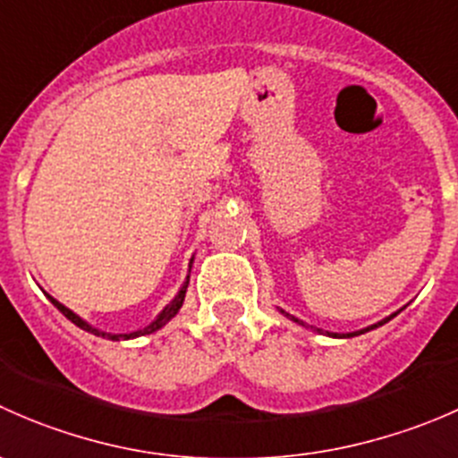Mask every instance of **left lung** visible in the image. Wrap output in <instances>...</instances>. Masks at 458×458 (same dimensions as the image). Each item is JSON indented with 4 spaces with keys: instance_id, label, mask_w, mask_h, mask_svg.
<instances>
[{
    "instance_id": "8db88e82",
    "label": "left lung",
    "mask_w": 458,
    "mask_h": 458,
    "mask_svg": "<svg viewBox=\"0 0 458 458\" xmlns=\"http://www.w3.org/2000/svg\"><path fill=\"white\" fill-rule=\"evenodd\" d=\"M281 312H284V310H281ZM284 315H285V317H290V318H293V321H297V323H299V326H306V323H303V321H301V318H297V317L288 315V312H284ZM392 317H396V312H394V315H392ZM392 317H387V318H383V321L374 323V326H370V327H366V330H359V332H350V335H344V336H357V335H363V332H368V330H374V327H378V326H383V323H387V321H390V318H392ZM317 332H321V330H317ZM330 336H341V335H330Z\"/></svg>"
}]
</instances>
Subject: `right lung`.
Wrapping results in <instances>:
<instances>
[{"label":"right lung","instance_id":"right-lung-1","mask_svg":"<svg viewBox=\"0 0 458 458\" xmlns=\"http://www.w3.org/2000/svg\"><path fill=\"white\" fill-rule=\"evenodd\" d=\"M192 263V261H191ZM188 279H191V276H188ZM188 279L183 281V285L182 288H179V293H177V297L173 299V301H170V306H165L164 310H161V315L155 318V321L150 323V326L148 327H143V330H140V332H131V335H110V332H101V330H97V327H92L90 323H86L84 318H80L75 315V312L72 310H68L66 306H62V303L57 301V299H53L48 294V299L50 301H53V306L57 308L59 312H62L64 317L66 318H71L72 323H75V326H80L81 330H86V332H92V335H97V336H104V339H113V341H119V339H135V336H140V335H150V332H157L159 330V327H164L165 323L170 321V318H173L174 315H177L179 312V308H182V303H183V297H186V288H188Z\"/></svg>","mask_w":458,"mask_h":458}]
</instances>
